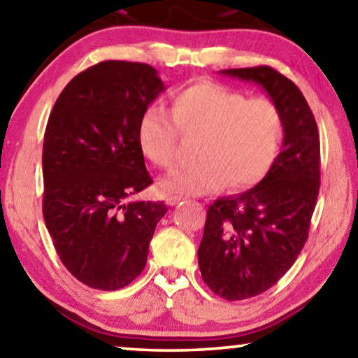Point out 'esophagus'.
I'll use <instances>...</instances> for the list:
<instances>
[{"label":"esophagus","instance_id":"34e87169","mask_svg":"<svg viewBox=\"0 0 358 358\" xmlns=\"http://www.w3.org/2000/svg\"><path fill=\"white\" fill-rule=\"evenodd\" d=\"M180 200H182V196H166V205L174 206V205H178Z\"/></svg>","mask_w":358,"mask_h":358}]
</instances>
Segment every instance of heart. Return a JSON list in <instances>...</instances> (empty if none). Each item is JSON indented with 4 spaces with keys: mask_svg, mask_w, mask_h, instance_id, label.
<instances>
[{
    "mask_svg": "<svg viewBox=\"0 0 358 358\" xmlns=\"http://www.w3.org/2000/svg\"><path fill=\"white\" fill-rule=\"evenodd\" d=\"M173 117L160 107L147 108L139 120L137 142L155 166L169 169L178 160L179 129L201 136L196 160L164 178V194L206 195L246 189L259 182L277 158L283 118L268 99H250L213 81L180 90L171 101Z\"/></svg>",
    "mask_w": 358,
    "mask_h": 358,
    "instance_id": "1",
    "label": "heart"
}]
</instances>
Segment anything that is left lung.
<instances>
[{
  "mask_svg": "<svg viewBox=\"0 0 358 358\" xmlns=\"http://www.w3.org/2000/svg\"><path fill=\"white\" fill-rule=\"evenodd\" d=\"M267 92L283 118L282 152L259 184L208 208L198 248L201 278L214 294L241 301L264 293L298 259L320 189V139L299 87L267 65L221 70Z\"/></svg>",
  "mask_w": 358,
  "mask_h": 358,
  "instance_id": "8db88e82",
  "label": "left lung"
}]
</instances>
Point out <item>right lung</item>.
Returning a JSON list of instances; mask_svg holds the SVG:
<instances>
[{"instance_id": "1", "label": "right lung", "mask_w": 358, "mask_h": 358, "mask_svg": "<svg viewBox=\"0 0 358 358\" xmlns=\"http://www.w3.org/2000/svg\"><path fill=\"white\" fill-rule=\"evenodd\" d=\"M166 90L147 64L103 60L75 76L43 142V216L60 261L87 287L115 291L144 271L163 201H129L152 184L139 120Z\"/></svg>"}]
</instances>
